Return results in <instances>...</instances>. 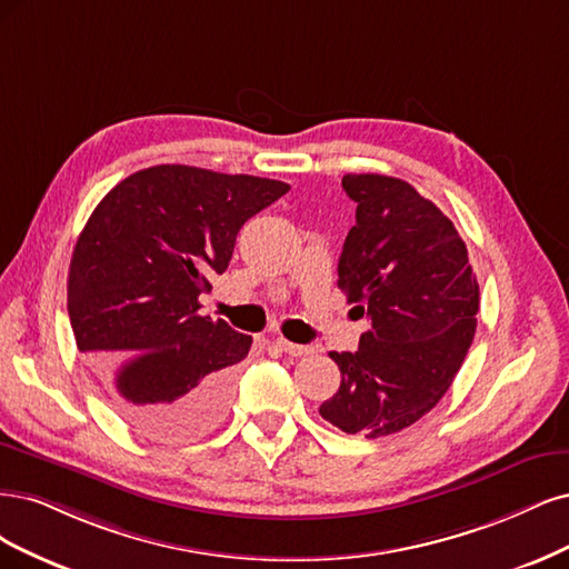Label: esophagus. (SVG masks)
Wrapping results in <instances>:
<instances>
[{
	"instance_id": "esophagus-1",
	"label": "esophagus",
	"mask_w": 569,
	"mask_h": 569,
	"mask_svg": "<svg viewBox=\"0 0 569 569\" xmlns=\"http://www.w3.org/2000/svg\"><path fill=\"white\" fill-rule=\"evenodd\" d=\"M273 342H277V347H279L281 352H286V355H290V357L311 355V347H309V345H298V342H290V340H286V338H277Z\"/></svg>"
}]
</instances>
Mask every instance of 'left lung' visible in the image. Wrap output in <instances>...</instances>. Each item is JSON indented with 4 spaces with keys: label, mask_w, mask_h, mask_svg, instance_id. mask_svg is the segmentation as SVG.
<instances>
[{
    "label": "left lung",
    "mask_w": 569,
    "mask_h": 569,
    "mask_svg": "<svg viewBox=\"0 0 569 569\" xmlns=\"http://www.w3.org/2000/svg\"><path fill=\"white\" fill-rule=\"evenodd\" d=\"M357 203L338 286L371 328L357 352H331L342 373L319 413L347 435H395L426 416L461 369L478 326L480 286L451 219L411 184L345 174Z\"/></svg>",
    "instance_id": "left-lung-1"
}]
</instances>
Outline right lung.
I'll return each mask as SVG.
<instances>
[{"label": "right lung", "instance_id": "1", "mask_svg": "<svg viewBox=\"0 0 569 569\" xmlns=\"http://www.w3.org/2000/svg\"><path fill=\"white\" fill-rule=\"evenodd\" d=\"M277 179L156 164L103 196L72 250L68 317L113 409L141 435L184 442L224 418L252 338L200 317L252 214L288 193Z\"/></svg>", "mask_w": 569, "mask_h": 569}]
</instances>
